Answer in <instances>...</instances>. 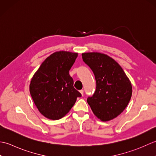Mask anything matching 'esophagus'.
I'll use <instances>...</instances> for the list:
<instances>
[{
    "instance_id": "34e87169",
    "label": "esophagus",
    "mask_w": 156,
    "mask_h": 156,
    "mask_svg": "<svg viewBox=\"0 0 156 156\" xmlns=\"http://www.w3.org/2000/svg\"><path fill=\"white\" fill-rule=\"evenodd\" d=\"M79 92H80V93H81V94L82 95V96H83V90H81L79 91Z\"/></svg>"
}]
</instances>
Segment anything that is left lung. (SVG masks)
I'll return each mask as SVG.
<instances>
[{"label":"left lung","instance_id":"8db88e82","mask_svg":"<svg viewBox=\"0 0 156 156\" xmlns=\"http://www.w3.org/2000/svg\"><path fill=\"white\" fill-rule=\"evenodd\" d=\"M82 58L92 70L96 81V91L87 100L92 112L104 122L116 118L131 100L129 79L119 63L105 54L85 52Z\"/></svg>","mask_w":156,"mask_h":156}]
</instances>
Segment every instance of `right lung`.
<instances>
[{
    "label": "right lung",
    "instance_id": "1",
    "mask_svg": "<svg viewBox=\"0 0 156 156\" xmlns=\"http://www.w3.org/2000/svg\"><path fill=\"white\" fill-rule=\"evenodd\" d=\"M78 53L58 51L50 55L31 78L30 91L39 112L46 118L64 117L81 94L73 87L69 70Z\"/></svg>",
    "mask_w": 156,
    "mask_h": 156
}]
</instances>
